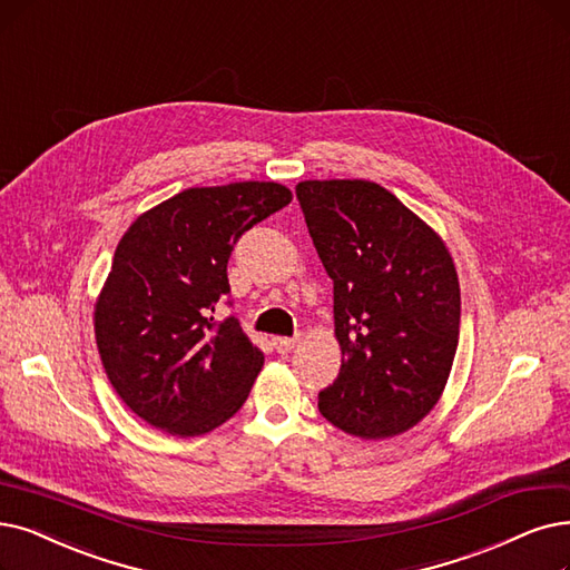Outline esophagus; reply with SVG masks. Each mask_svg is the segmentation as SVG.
Masks as SVG:
<instances>
[{"mask_svg": "<svg viewBox=\"0 0 570 570\" xmlns=\"http://www.w3.org/2000/svg\"><path fill=\"white\" fill-rule=\"evenodd\" d=\"M294 346H297V338H289V336H273V348L278 353H289Z\"/></svg>", "mask_w": 570, "mask_h": 570, "instance_id": "obj_1", "label": "esophagus"}]
</instances>
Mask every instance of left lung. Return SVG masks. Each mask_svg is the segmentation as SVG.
I'll use <instances>...</instances> for the list:
<instances>
[{
	"label": "left lung",
	"mask_w": 570,
	"mask_h": 570,
	"mask_svg": "<svg viewBox=\"0 0 570 570\" xmlns=\"http://www.w3.org/2000/svg\"><path fill=\"white\" fill-rule=\"evenodd\" d=\"M297 198L334 283L341 372L317 397L353 438L383 440L423 421L459 348V273L442 236L370 179H306Z\"/></svg>",
	"instance_id": "left-lung-1"
}]
</instances>
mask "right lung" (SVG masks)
Returning a JSON list of instances; mask_svg holds the SVG:
<instances>
[{"mask_svg": "<svg viewBox=\"0 0 570 570\" xmlns=\"http://www.w3.org/2000/svg\"><path fill=\"white\" fill-rule=\"evenodd\" d=\"M278 181L191 187L135 219L98 294L96 344L135 416L175 438L206 435L247 400L264 353L215 306L232 292L236 240L285 208Z\"/></svg>", "mask_w": 570, "mask_h": 570, "instance_id": "right-lung-1", "label": "right lung"}]
</instances>
